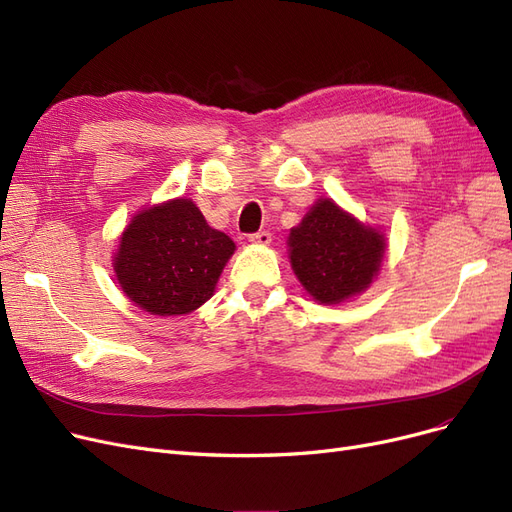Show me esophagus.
<instances>
[{"label": "esophagus", "mask_w": 512, "mask_h": 512, "mask_svg": "<svg viewBox=\"0 0 512 512\" xmlns=\"http://www.w3.org/2000/svg\"><path fill=\"white\" fill-rule=\"evenodd\" d=\"M249 240H251L253 244H259V246H268V244L272 242V234H270V232H266V230H263V232L251 234V236H249Z\"/></svg>", "instance_id": "1"}]
</instances>
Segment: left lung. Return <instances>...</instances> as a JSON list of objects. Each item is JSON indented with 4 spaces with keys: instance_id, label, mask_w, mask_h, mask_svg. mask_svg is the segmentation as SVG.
I'll return each mask as SVG.
<instances>
[{
    "instance_id": "1",
    "label": "left lung",
    "mask_w": 512,
    "mask_h": 512,
    "mask_svg": "<svg viewBox=\"0 0 512 512\" xmlns=\"http://www.w3.org/2000/svg\"><path fill=\"white\" fill-rule=\"evenodd\" d=\"M384 234L320 198L289 234L291 268L320 304L363 293L382 268Z\"/></svg>"
}]
</instances>
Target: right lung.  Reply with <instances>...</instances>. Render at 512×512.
I'll list each match as a JSON object with an SVG mask.
<instances>
[{
    "instance_id": "obj_1",
    "label": "right lung",
    "mask_w": 512,
    "mask_h": 512,
    "mask_svg": "<svg viewBox=\"0 0 512 512\" xmlns=\"http://www.w3.org/2000/svg\"><path fill=\"white\" fill-rule=\"evenodd\" d=\"M234 251V240L213 230L192 200L177 198L132 217L113 270L126 297L141 310L181 316L213 297Z\"/></svg>"
}]
</instances>
